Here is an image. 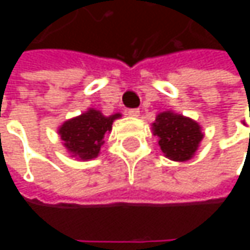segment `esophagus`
Returning a JSON list of instances; mask_svg holds the SVG:
<instances>
[{"instance_id":"34e87169","label":"esophagus","mask_w":250,"mask_h":250,"mask_svg":"<svg viewBox=\"0 0 250 250\" xmlns=\"http://www.w3.org/2000/svg\"><path fill=\"white\" fill-rule=\"evenodd\" d=\"M127 114H128L130 117H139V116H140V111H139L137 108H133V110H128Z\"/></svg>"}]
</instances>
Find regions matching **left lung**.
I'll return each mask as SVG.
<instances>
[{"label":"left lung","mask_w":250,"mask_h":250,"mask_svg":"<svg viewBox=\"0 0 250 250\" xmlns=\"http://www.w3.org/2000/svg\"><path fill=\"white\" fill-rule=\"evenodd\" d=\"M152 133L164 155L175 162L189 161L204 137L203 128L195 120L172 110L159 113L152 123Z\"/></svg>","instance_id":"obj_1"}]
</instances>
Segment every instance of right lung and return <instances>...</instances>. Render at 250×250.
<instances>
[{"label":"right lung","instance_id":"1","mask_svg":"<svg viewBox=\"0 0 250 250\" xmlns=\"http://www.w3.org/2000/svg\"><path fill=\"white\" fill-rule=\"evenodd\" d=\"M120 117V113L104 116L100 110L88 108L81 116L69 119L59 125L58 134L72 158L89 161L100 155L105 134L111 131L114 120Z\"/></svg>","mask_w":250,"mask_h":250}]
</instances>
